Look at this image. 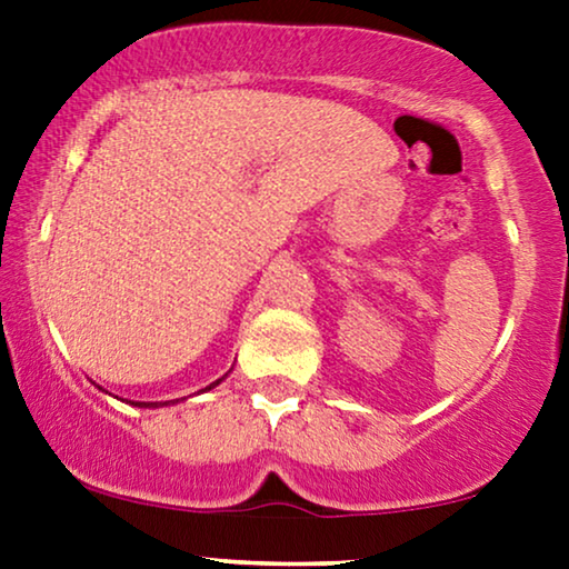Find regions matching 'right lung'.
I'll return each mask as SVG.
<instances>
[{
  "mask_svg": "<svg viewBox=\"0 0 569 569\" xmlns=\"http://www.w3.org/2000/svg\"><path fill=\"white\" fill-rule=\"evenodd\" d=\"M222 380H224V376L220 380H214V383H209L207 388H201V391H212V388L220 386ZM178 401H181V399H173V401H137V403L131 401V403H134V407H139V409H160V407H170V403H178Z\"/></svg>",
  "mask_w": 569,
  "mask_h": 569,
  "instance_id": "add662e5",
  "label": "right lung"
}]
</instances>
